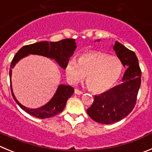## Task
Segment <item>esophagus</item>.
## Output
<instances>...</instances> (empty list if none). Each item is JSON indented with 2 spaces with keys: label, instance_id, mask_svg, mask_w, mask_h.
Listing matches in <instances>:
<instances>
[{
  "label": "esophagus",
  "instance_id": "esophagus-1",
  "mask_svg": "<svg viewBox=\"0 0 152 152\" xmlns=\"http://www.w3.org/2000/svg\"><path fill=\"white\" fill-rule=\"evenodd\" d=\"M75 94H78V95H80V94H83V92L82 91L79 90V89L76 88L75 89Z\"/></svg>",
  "mask_w": 152,
  "mask_h": 152
}]
</instances>
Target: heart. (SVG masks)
<instances>
[{"mask_svg":"<svg viewBox=\"0 0 152 152\" xmlns=\"http://www.w3.org/2000/svg\"><path fill=\"white\" fill-rule=\"evenodd\" d=\"M123 71V64L117 56L100 52H88L69 59L65 66L68 81L76 84L85 79L91 91L104 92L118 82Z\"/></svg>","mask_w":152,"mask_h":152,"instance_id":"b5f03b06","label":"heart"}]
</instances>
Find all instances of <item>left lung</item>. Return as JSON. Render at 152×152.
Masks as SVG:
<instances>
[{
  "mask_svg": "<svg viewBox=\"0 0 152 152\" xmlns=\"http://www.w3.org/2000/svg\"><path fill=\"white\" fill-rule=\"evenodd\" d=\"M113 49L127 69L122 83L94 96L93 103L87 110L88 115L100 124H114L127 117L135 106L141 85V69L136 54L117 41Z\"/></svg>",
  "mask_w": 152,
  "mask_h": 152,
  "instance_id": "8db88e82",
  "label": "left lung"
}]
</instances>
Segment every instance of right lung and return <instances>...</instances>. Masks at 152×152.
<instances>
[{
  "label": "right lung",
  "mask_w": 152,
  "mask_h": 152,
  "mask_svg": "<svg viewBox=\"0 0 152 152\" xmlns=\"http://www.w3.org/2000/svg\"><path fill=\"white\" fill-rule=\"evenodd\" d=\"M76 48V44L74 39H64L58 42H49L47 41H42V42H35L31 45L23 46L18 51L11 62L10 69V79L11 93L12 97L22 110L28 113V114L39 118H47L55 116L63 111L67 100L74 93V89L69 86L60 85L54 94L53 97L49 100V103L37 109L28 108L21 104L14 95L12 88V83H11V76H12L11 68H13L18 61L25 58V56H28L30 54H32V55H42L54 59L61 67L65 69L66 62L73 55Z\"/></svg>",
  "instance_id": "1"
}]
</instances>
